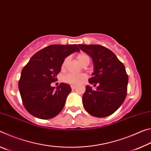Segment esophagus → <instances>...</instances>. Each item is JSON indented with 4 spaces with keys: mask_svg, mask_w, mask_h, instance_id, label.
<instances>
[{
    "mask_svg": "<svg viewBox=\"0 0 151 151\" xmlns=\"http://www.w3.org/2000/svg\"><path fill=\"white\" fill-rule=\"evenodd\" d=\"M76 87V85H71V88H72V89H75Z\"/></svg>",
    "mask_w": 151,
    "mask_h": 151,
    "instance_id": "34e87169",
    "label": "esophagus"
}]
</instances>
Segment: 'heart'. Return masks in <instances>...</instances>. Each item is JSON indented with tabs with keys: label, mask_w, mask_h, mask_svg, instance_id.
I'll return each instance as SVG.
<instances>
[{
	"label": "heart",
	"mask_w": 151,
	"mask_h": 151,
	"mask_svg": "<svg viewBox=\"0 0 151 151\" xmlns=\"http://www.w3.org/2000/svg\"><path fill=\"white\" fill-rule=\"evenodd\" d=\"M77 59L78 62L82 65H83L86 61L89 60V57L85 53L81 52L77 55ZM66 61H67V59L64 61L63 66L65 65ZM86 78V75H85V74H78V75H76V74H68L67 75L64 76L63 81L65 83L71 84V85H78V84L83 83Z\"/></svg>",
	"instance_id": "b5f03b06"
}]
</instances>
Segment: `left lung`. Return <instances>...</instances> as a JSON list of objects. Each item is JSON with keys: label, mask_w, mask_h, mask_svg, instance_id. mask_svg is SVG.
<instances>
[{"label": "left lung", "mask_w": 151, "mask_h": 151, "mask_svg": "<svg viewBox=\"0 0 151 151\" xmlns=\"http://www.w3.org/2000/svg\"><path fill=\"white\" fill-rule=\"evenodd\" d=\"M92 58L94 70L83 96V106L89 114L103 118L111 115L123 103L129 77L123 64L109 48L99 45H78Z\"/></svg>", "instance_id": "left-lung-1"}]
</instances>
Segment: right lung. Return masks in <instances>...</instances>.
Instances as JSON below:
<instances>
[{
	"mask_svg": "<svg viewBox=\"0 0 151 151\" xmlns=\"http://www.w3.org/2000/svg\"><path fill=\"white\" fill-rule=\"evenodd\" d=\"M80 49L76 45H52L32 56L22 68L19 88L24 106L30 114L41 119H52L59 114L72 89L60 83L55 88L50 84L57 81L65 58Z\"/></svg>",
	"mask_w": 151,
	"mask_h": 151,
	"instance_id": "1",
	"label": "right lung"
}]
</instances>
